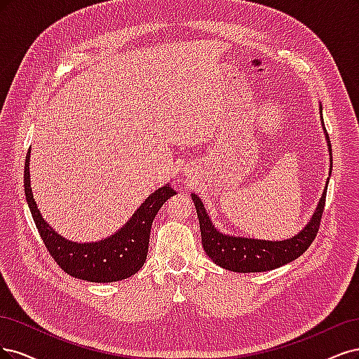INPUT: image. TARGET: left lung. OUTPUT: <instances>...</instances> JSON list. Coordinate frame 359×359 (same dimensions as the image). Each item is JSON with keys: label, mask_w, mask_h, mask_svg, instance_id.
Masks as SVG:
<instances>
[{"label": "left lung", "mask_w": 359, "mask_h": 359, "mask_svg": "<svg viewBox=\"0 0 359 359\" xmlns=\"http://www.w3.org/2000/svg\"><path fill=\"white\" fill-rule=\"evenodd\" d=\"M319 113H320L322 130H323V134H325L328 152H330V176H331L332 150H331L328 133L322 121V104H319ZM328 182L330 179H327L322 196L319 198L316 209L313 215H311L310 221L306 224V226L291 238L276 240V241L221 233V231L213 225L209 215H207V210L200 196L191 194V198L195 204L196 215H198L201 241H203V248L205 250V255L209 257L216 265H219V267L229 271H236V273L270 271V270L282 267V265L287 262H292L299 255H303L318 234L320 217L323 213V205H325Z\"/></svg>", "instance_id": "obj_1"}]
</instances>
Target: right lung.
<instances>
[{"mask_svg": "<svg viewBox=\"0 0 359 359\" xmlns=\"http://www.w3.org/2000/svg\"><path fill=\"white\" fill-rule=\"evenodd\" d=\"M29 154L25 159L24 187L34 222L52 258L76 279L110 283L128 279L143 267L147 257L152 222L163 204L176 194L170 183L150 194L126 224L111 236L90 243H77L57 234L44 221L34 200L29 179Z\"/></svg>", "mask_w": 359, "mask_h": 359, "instance_id": "1", "label": "right lung"}]
</instances>
